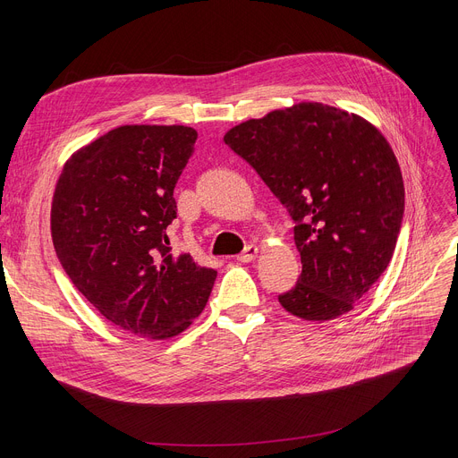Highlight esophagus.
Listing matches in <instances>:
<instances>
[{"label": "esophagus", "instance_id": "34e87169", "mask_svg": "<svg viewBox=\"0 0 458 458\" xmlns=\"http://www.w3.org/2000/svg\"><path fill=\"white\" fill-rule=\"evenodd\" d=\"M256 256H258V247L256 245H249L242 254L237 256V259L243 261V263H249V261H254Z\"/></svg>", "mask_w": 458, "mask_h": 458}]
</instances>
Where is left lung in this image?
Here are the masks:
<instances>
[{
  "label": "left lung",
  "instance_id": "8db88e82",
  "mask_svg": "<svg viewBox=\"0 0 458 458\" xmlns=\"http://www.w3.org/2000/svg\"><path fill=\"white\" fill-rule=\"evenodd\" d=\"M225 142L290 211L302 273L280 295L304 321L351 311L386 271L404 211L397 157L371 123L319 102L233 126Z\"/></svg>",
  "mask_w": 458,
  "mask_h": 458
}]
</instances>
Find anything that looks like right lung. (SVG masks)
I'll return each mask as SVG.
<instances>
[{
	"label": "right lung",
	"mask_w": 458,
	"mask_h": 458,
	"mask_svg": "<svg viewBox=\"0 0 458 458\" xmlns=\"http://www.w3.org/2000/svg\"><path fill=\"white\" fill-rule=\"evenodd\" d=\"M187 126H120L64 163L52 200V239L78 292L139 338L183 332L209 299L216 271L173 254L174 187L195 150Z\"/></svg>",
	"instance_id": "add662e5"
}]
</instances>
